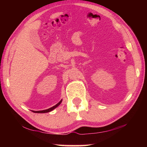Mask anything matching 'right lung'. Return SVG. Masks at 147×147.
Here are the masks:
<instances>
[{"label": "right lung", "mask_w": 147, "mask_h": 147, "mask_svg": "<svg viewBox=\"0 0 147 147\" xmlns=\"http://www.w3.org/2000/svg\"><path fill=\"white\" fill-rule=\"evenodd\" d=\"M62 100H61L60 102H59V103H57V104H56L55 105L53 106V107H51V108H49V109H46V110L39 111H33V112H35V113H47V112H51V111L54 110V109H55L56 107H57L58 106L61 104V103L62 102Z\"/></svg>", "instance_id": "right-lung-1"}]
</instances>
